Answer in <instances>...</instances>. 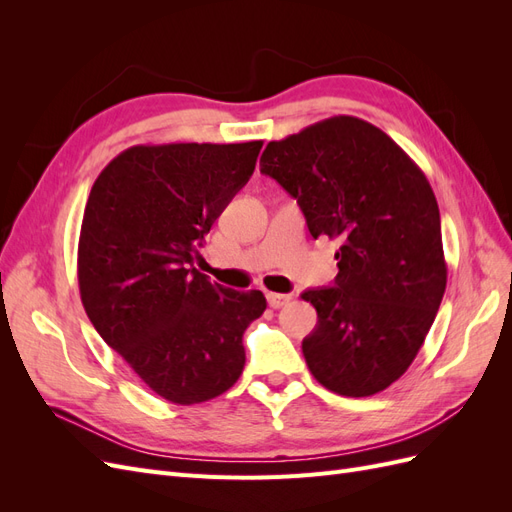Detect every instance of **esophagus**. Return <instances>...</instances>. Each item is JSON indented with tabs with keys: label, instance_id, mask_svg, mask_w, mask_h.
<instances>
[{
	"label": "esophagus",
	"instance_id": "obj_1",
	"mask_svg": "<svg viewBox=\"0 0 512 512\" xmlns=\"http://www.w3.org/2000/svg\"><path fill=\"white\" fill-rule=\"evenodd\" d=\"M290 299H292L290 294H280V292H269V294H267V301H269V305H271L273 309H280V307L288 305Z\"/></svg>",
	"mask_w": 512,
	"mask_h": 512
}]
</instances>
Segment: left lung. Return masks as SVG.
<instances>
[{"label": "left lung", "instance_id": "obj_1", "mask_svg": "<svg viewBox=\"0 0 512 512\" xmlns=\"http://www.w3.org/2000/svg\"><path fill=\"white\" fill-rule=\"evenodd\" d=\"M260 173L297 198L312 237L339 239V273L301 297L318 312L303 339L312 376L369 397L406 374L446 288L440 209L425 173L389 134L337 115L271 141Z\"/></svg>", "mask_w": 512, "mask_h": 512}]
</instances>
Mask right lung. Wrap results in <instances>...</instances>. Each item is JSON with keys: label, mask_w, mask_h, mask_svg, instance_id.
<instances>
[{"label": "right lung", "mask_w": 512, "mask_h": 512, "mask_svg": "<svg viewBox=\"0 0 512 512\" xmlns=\"http://www.w3.org/2000/svg\"><path fill=\"white\" fill-rule=\"evenodd\" d=\"M262 141L136 145L98 175L79 239V288L104 342L170 404L226 393L245 365L260 290L194 267L213 222L250 181Z\"/></svg>", "instance_id": "obj_1"}]
</instances>
